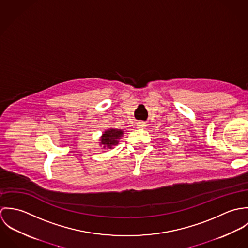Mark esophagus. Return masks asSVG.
Here are the masks:
<instances>
[{
  "label": "esophagus",
  "instance_id": "obj_1",
  "mask_svg": "<svg viewBox=\"0 0 248 248\" xmlns=\"http://www.w3.org/2000/svg\"><path fill=\"white\" fill-rule=\"evenodd\" d=\"M146 125H145V123H143V122H139L138 123V127L139 128H143V127H145Z\"/></svg>",
  "mask_w": 248,
  "mask_h": 248
}]
</instances>
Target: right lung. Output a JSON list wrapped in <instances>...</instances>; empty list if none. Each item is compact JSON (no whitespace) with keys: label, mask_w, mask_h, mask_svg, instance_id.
I'll list each match as a JSON object with an SVG mask.
<instances>
[{"label":"right lung","mask_w":248,"mask_h":248,"mask_svg":"<svg viewBox=\"0 0 248 248\" xmlns=\"http://www.w3.org/2000/svg\"><path fill=\"white\" fill-rule=\"evenodd\" d=\"M122 131L121 130H115V129H109L106 131L102 138L100 139L101 144L103 145V148L110 149L112 148L113 145H116L118 143V139L122 136Z\"/></svg>","instance_id":"right-lung-1"}]
</instances>
